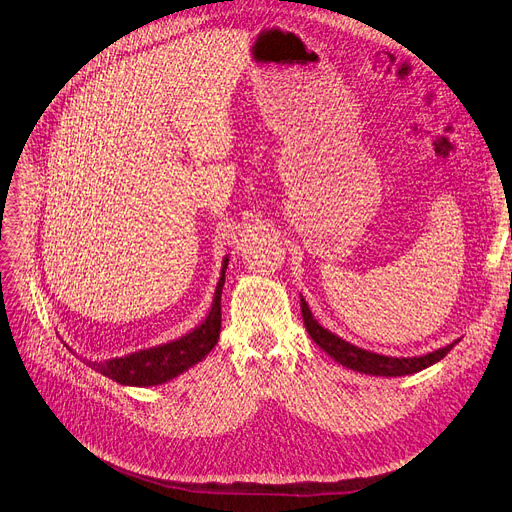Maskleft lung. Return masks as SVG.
<instances>
[{
	"mask_svg": "<svg viewBox=\"0 0 512 512\" xmlns=\"http://www.w3.org/2000/svg\"><path fill=\"white\" fill-rule=\"evenodd\" d=\"M300 309H302V319H304V325H306V332H309V336L321 346V349L327 355H330L334 361H338L340 365L349 367V370H353V372L367 374V376L397 378V376L422 372V370H426V367H431L437 361H441L460 342V340H454L452 344L441 346V349H437L433 353L420 355V357L378 355L374 351L359 349V346L342 340L340 336L332 334L330 330H325V327L313 317V313L309 309V302H306L302 296H300Z\"/></svg>",
	"mask_w": 512,
	"mask_h": 512,
	"instance_id": "1",
	"label": "left lung"
}]
</instances>
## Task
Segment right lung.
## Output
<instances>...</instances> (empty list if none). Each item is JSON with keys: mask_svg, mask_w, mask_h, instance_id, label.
Returning a JSON list of instances; mask_svg holds the SVG:
<instances>
[{"mask_svg": "<svg viewBox=\"0 0 512 512\" xmlns=\"http://www.w3.org/2000/svg\"><path fill=\"white\" fill-rule=\"evenodd\" d=\"M229 267V256L222 258L220 279L216 283V292L212 300V309L195 330L187 332L176 340L163 342L149 349L134 351L113 359H88L81 357L94 372L107 376L124 386H157L170 382L182 372L191 370L195 363L206 359V355L214 349L220 336V296L224 285V271ZM69 349V346H67Z\"/></svg>", "mask_w": 512, "mask_h": 512, "instance_id": "add662e5", "label": "right lung"}]
</instances>
